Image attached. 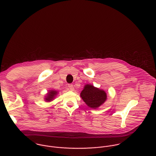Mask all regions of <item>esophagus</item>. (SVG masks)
Masks as SVG:
<instances>
[{"instance_id":"obj_1","label":"esophagus","mask_w":156,"mask_h":156,"mask_svg":"<svg viewBox=\"0 0 156 156\" xmlns=\"http://www.w3.org/2000/svg\"><path fill=\"white\" fill-rule=\"evenodd\" d=\"M69 89H70V90H72V91H73V90H74V87H73V86L72 84H69Z\"/></svg>"}]
</instances>
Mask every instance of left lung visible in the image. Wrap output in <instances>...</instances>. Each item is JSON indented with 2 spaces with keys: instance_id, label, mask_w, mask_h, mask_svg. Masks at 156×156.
<instances>
[{
  "instance_id": "8db88e82",
  "label": "left lung",
  "mask_w": 156,
  "mask_h": 156,
  "mask_svg": "<svg viewBox=\"0 0 156 156\" xmlns=\"http://www.w3.org/2000/svg\"><path fill=\"white\" fill-rule=\"evenodd\" d=\"M80 96L85 103L90 108L97 109L103 104L107 99L105 91L94 87L91 84L85 85Z\"/></svg>"
}]
</instances>
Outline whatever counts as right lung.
Wrapping results in <instances>:
<instances>
[{
	"instance_id": "add662e5",
	"label": "right lung",
	"mask_w": 156,
	"mask_h": 156,
	"mask_svg": "<svg viewBox=\"0 0 156 156\" xmlns=\"http://www.w3.org/2000/svg\"><path fill=\"white\" fill-rule=\"evenodd\" d=\"M57 94H58V92L56 90H49V92L47 94V96L45 98V101H52L54 99V98L55 97V96Z\"/></svg>"
}]
</instances>
